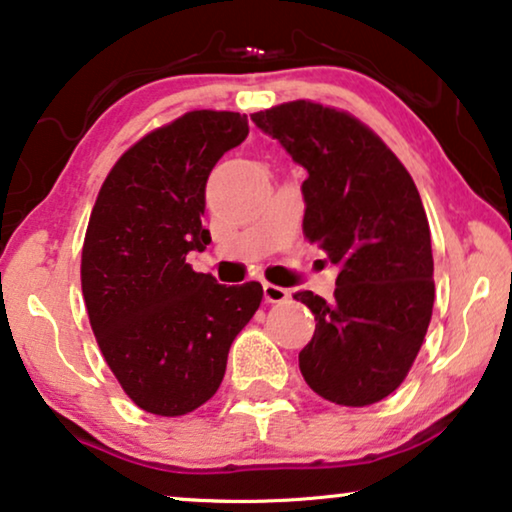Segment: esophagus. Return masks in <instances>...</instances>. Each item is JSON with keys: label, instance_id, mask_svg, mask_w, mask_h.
I'll use <instances>...</instances> for the list:
<instances>
[{"label": "esophagus", "instance_id": "1", "mask_svg": "<svg viewBox=\"0 0 512 512\" xmlns=\"http://www.w3.org/2000/svg\"><path fill=\"white\" fill-rule=\"evenodd\" d=\"M263 298H265V303H284V300L289 298V291H286L284 286L265 282L263 284Z\"/></svg>", "mask_w": 512, "mask_h": 512}]
</instances>
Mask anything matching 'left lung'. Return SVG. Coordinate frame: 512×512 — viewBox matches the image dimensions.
Listing matches in <instances>:
<instances>
[{"instance_id":"1","label":"left lung","mask_w":512,"mask_h":512,"mask_svg":"<svg viewBox=\"0 0 512 512\" xmlns=\"http://www.w3.org/2000/svg\"><path fill=\"white\" fill-rule=\"evenodd\" d=\"M303 165V233L335 268L333 300L298 291L317 328L300 373L326 401L363 408L401 387L433 312L431 230L394 151L347 111L296 100L251 114Z\"/></svg>"}]
</instances>
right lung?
I'll use <instances>...</instances> for the list:
<instances>
[{"instance_id":"obj_1","label":"right lung","mask_w":512,"mask_h":512,"mask_svg":"<svg viewBox=\"0 0 512 512\" xmlns=\"http://www.w3.org/2000/svg\"><path fill=\"white\" fill-rule=\"evenodd\" d=\"M247 135L244 114L188 111L118 158L90 214V326L118 384L151 415H186L216 394L230 345L263 300L258 282L216 284L186 263L212 242L200 219L209 172Z\"/></svg>"}]
</instances>
